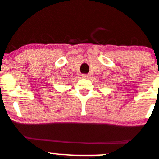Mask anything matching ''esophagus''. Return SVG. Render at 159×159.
Here are the masks:
<instances>
[{
	"mask_svg": "<svg viewBox=\"0 0 159 159\" xmlns=\"http://www.w3.org/2000/svg\"><path fill=\"white\" fill-rule=\"evenodd\" d=\"M82 78H89V74H82Z\"/></svg>",
	"mask_w": 159,
	"mask_h": 159,
	"instance_id": "esophagus-1",
	"label": "esophagus"
}]
</instances>
